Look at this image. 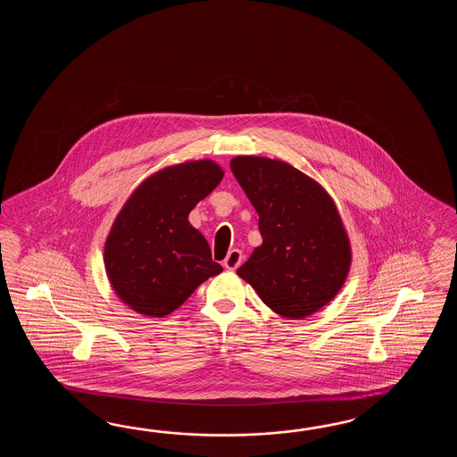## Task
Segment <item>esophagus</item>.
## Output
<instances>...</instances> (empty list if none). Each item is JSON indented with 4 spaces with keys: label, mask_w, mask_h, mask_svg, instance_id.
Instances as JSON below:
<instances>
[{
    "label": "esophagus",
    "mask_w": 457,
    "mask_h": 457,
    "mask_svg": "<svg viewBox=\"0 0 457 457\" xmlns=\"http://www.w3.org/2000/svg\"><path fill=\"white\" fill-rule=\"evenodd\" d=\"M243 262V254L240 250H230L224 260V266L230 271H235Z\"/></svg>",
    "instance_id": "1"
}]
</instances>
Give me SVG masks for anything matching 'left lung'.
I'll return each instance as SVG.
<instances>
[{"instance_id": "left-lung-1", "label": "left lung", "mask_w": 457, "mask_h": 457, "mask_svg": "<svg viewBox=\"0 0 457 457\" xmlns=\"http://www.w3.org/2000/svg\"><path fill=\"white\" fill-rule=\"evenodd\" d=\"M230 168L260 215L262 243L237 274L272 312L301 320L340 292L351 245L330 195L297 168L264 156H235Z\"/></svg>"}]
</instances>
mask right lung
<instances>
[{"label": "right lung", "mask_w": 457, "mask_h": 457, "mask_svg": "<svg viewBox=\"0 0 457 457\" xmlns=\"http://www.w3.org/2000/svg\"><path fill=\"white\" fill-rule=\"evenodd\" d=\"M224 178L212 160L168 166L146 178L116 217L104 264L117 297L145 317H165L222 272L187 215Z\"/></svg>", "instance_id": "obj_1"}]
</instances>
